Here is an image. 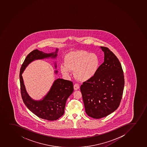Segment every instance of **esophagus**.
I'll use <instances>...</instances> for the list:
<instances>
[{"mask_svg":"<svg viewBox=\"0 0 147 147\" xmlns=\"http://www.w3.org/2000/svg\"><path fill=\"white\" fill-rule=\"evenodd\" d=\"M80 88V86L78 84H75L74 85V89L75 90H77Z\"/></svg>","mask_w":147,"mask_h":147,"instance_id":"obj_1","label":"esophagus"}]
</instances>
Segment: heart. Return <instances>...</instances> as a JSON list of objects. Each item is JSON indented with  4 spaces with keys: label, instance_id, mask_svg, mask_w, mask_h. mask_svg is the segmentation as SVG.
<instances>
[{
    "label": "heart",
    "instance_id": "b5f03b06",
    "mask_svg": "<svg viewBox=\"0 0 147 147\" xmlns=\"http://www.w3.org/2000/svg\"><path fill=\"white\" fill-rule=\"evenodd\" d=\"M100 60L96 54L85 51H72L65 58V64L60 70L65 76H69L70 71H74L75 77L81 82L90 80L96 74L100 66Z\"/></svg>",
    "mask_w": 147,
    "mask_h": 147
}]
</instances>
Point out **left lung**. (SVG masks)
Here are the masks:
<instances>
[{
  "label": "left lung",
  "mask_w": 147,
  "mask_h": 147,
  "mask_svg": "<svg viewBox=\"0 0 147 147\" xmlns=\"http://www.w3.org/2000/svg\"><path fill=\"white\" fill-rule=\"evenodd\" d=\"M104 62L96 74L81 86L85 112L99 119L114 112L119 107L123 95L124 77L121 65L108 47H100Z\"/></svg>",
  "instance_id": "obj_1"
}]
</instances>
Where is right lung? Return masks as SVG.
Instances as JSON below:
<instances>
[{"instance_id": "add662e5", "label": "right lung", "mask_w": 147, "mask_h": 147, "mask_svg": "<svg viewBox=\"0 0 147 147\" xmlns=\"http://www.w3.org/2000/svg\"><path fill=\"white\" fill-rule=\"evenodd\" d=\"M58 49L50 53H46L35 49L28 54L22 64L20 71L21 94L22 100L30 110L41 119L49 121L57 120L65 112L66 100L74 91L71 81L62 79H56L47 94L39 100H34L27 93L22 77V73L28 65L35 60L45 58H56ZM55 67L57 68L55 63ZM57 70L55 71L57 74Z\"/></svg>"}]
</instances>
